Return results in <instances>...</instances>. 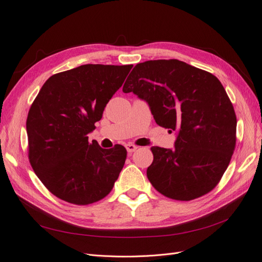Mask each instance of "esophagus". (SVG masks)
Masks as SVG:
<instances>
[{
	"mask_svg": "<svg viewBox=\"0 0 262 262\" xmlns=\"http://www.w3.org/2000/svg\"><path fill=\"white\" fill-rule=\"evenodd\" d=\"M125 148H126V150H128L129 154H132L133 152H136V150L138 149V146L129 143V144H125Z\"/></svg>",
	"mask_w": 262,
	"mask_h": 262,
	"instance_id": "esophagus-1",
	"label": "esophagus"
}]
</instances>
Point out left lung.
Listing matches in <instances>:
<instances>
[{
    "mask_svg": "<svg viewBox=\"0 0 262 262\" xmlns=\"http://www.w3.org/2000/svg\"><path fill=\"white\" fill-rule=\"evenodd\" d=\"M122 92L146 100L158 125L178 131L173 149L150 147L152 186L179 201L212 191L236 146L235 110L219 78L176 59L149 60L133 68Z\"/></svg>",
    "mask_w": 262,
    "mask_h": 262,
    "instance_id": "left-lung-1",
    "label": "left lung"
}]
</instances>
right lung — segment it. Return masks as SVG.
Masks as SVG:
<instances>
[{"label":"right lung","instance_id":"right-lung-1","mask_svg":"<svg viewBox=\"0 0 262 262\" xmlns=\"http://www.w3.org/2000/svg\"><path fill=\"white\" fill-rule=\"evenodd\" d=\"M132 67L85 64L57 73L31 104L26 121L29 163L59 199L89 205L113 190L126 149L119 144L101 148L87 134Z\"/></svg>","mask_w":262,"mask_h":262}]
</instances>
